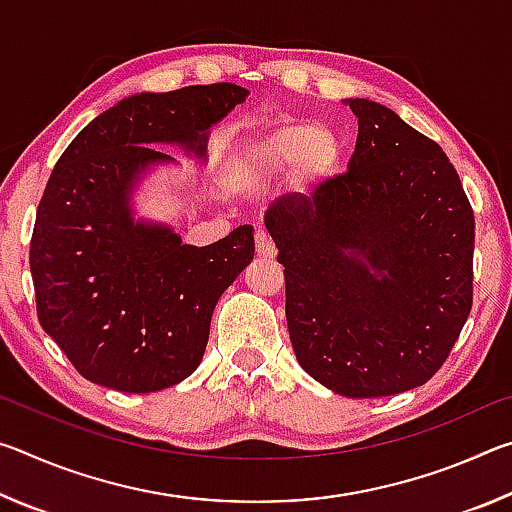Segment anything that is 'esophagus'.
Here are the masks:
<instances>
[{"label": "esophagus", "instance_id": "obj_1", "mask_svg": "<svg viewBox=\"0 0 512 512\" xmlns=\"http://www.w3.org/2000/svg\"><path fill=\"white\" fill-rule=\"evenodd\" d=\"M255 250H257L259 259H275V255H277V248L273 244V239L268 237L264 230L255 232Z\"/></svg>", "mask_w": 512, "mask_h": 512}]
</instances>
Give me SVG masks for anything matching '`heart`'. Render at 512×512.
Listing matches in <instances>:
<instances>
[{
	"instance_id": "obj_1",
	"label": "heart",
	"mask_w": 512,
	"mask_h": 512,
	"mask_svg": "<svg viewBox=\"0 0 512 512\" xmlns=\"http://www.w3.org/2000/svg\"><path fill=\"white\" fill-rule=\"evenodd\" d=\"M341 164V142L332 128L307 121H284L241 140L225 167V183L235 192L253 194L287 171L289 187L311 196Z\"/></svg>"
}]
</instances>
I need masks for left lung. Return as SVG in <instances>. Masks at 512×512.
I'll return each mask as SVG.
<instances>
[{
    "label": "left lung",
    "mask_w": 512,
    "mask_h": 512,
    "mask_svg": "<svg viewBox=\"0 0 512 512\" xmlns=\"http://www.w3.org/2000/svg\"><path fill=\"white\" fill-rule=\"evenodd\" d=\"M359 119L348 173L291 194L264 223L287 280V325L307 375L345 397L418 388L472 309L474 214L440 146L391 108Z\"/></svg>",
    "instance_id": "8db88e82"
}]
</instances>
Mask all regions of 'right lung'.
<instances>
[{
  "label": "right lung",
  "instance_id": "1",
  "mask_svg": "<svg viewBox=\"0 0 512 512\" xmlns=\"http://www.w3.org/2000/svg\"><path fill=\"white\" fill-rule=\"evenodd\" d=\"M235 83L142 92L94 117L60 155L31 237V275L45 332L92 384L155 393L203 359L221 293L253 262V225L210 246L135 219L133 192L180 146L207 160L210 128L244 103Z\"/></svg>",
  "mask_w": 512,
  "mask_h": 512
}]
</instances>
